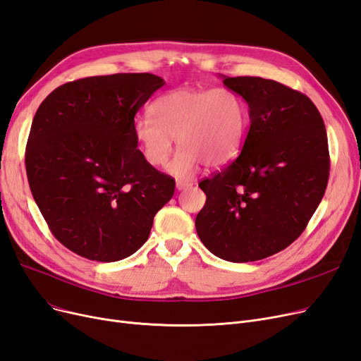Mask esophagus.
<instances>
[{"instance_id":"esophagus-1","label":"esophagus","mask_w":361,"mask_h":361,"mask_svg":"<svg viewBox=\"0 0 361 361\" xmlns=\"http://www.w3.org/2000/svg\"><path fill=\"white\" fill-rule=\"evenodd\" d=\"M190 186H192V182H188V180H176V188L180 191V190H186L190 188Z\"/></svg>"}]
</instances>
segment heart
Returning a JSON list of instances; mask_svg holds the SVG:
<instances>
[{"label":"heart","mask_w":361,"mask_h":361,"mask_svg":"<svg viewBox=\"0 0 361 361\" xmlns=\"http://www.w3.org/2000/svg\"><path fill=\"white\" fill-rule=\"evenodd\" d=\"M151 115L134 121V137L152 167L169 166L178 178H191L202 163L209 169L228 164L239 154L246 127L247 107L230 88H179L159 95Z\"/></svg>","instance_id":"obj_1"}]
</instances>
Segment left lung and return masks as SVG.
Listing matches in <instances>:
<instances>
[{
    "label": "left lung",
    "instance_id": "left-lung-1",
    "mask_svg": "<svg viewBox=\"0 0 361 361\" xmlns=\"http://www.w3.org/2000/svg\"><path fill=\"white\" fill-rule=\"evenodd\" d=\"M250 106L239 157L198 186V238L216 257L247 263L290 246L324 197L330 155L324 121L305 94L263 78H224Z\"/></svg>",
    "mask_w": 361,
    "mask_h": 361
}]
</instances>
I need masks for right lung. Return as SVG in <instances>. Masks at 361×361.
<instances>
[{
  "label": "right lung",
  "mask_w": 361,
  "mask_h": 361,
  "mask_svg": "<svg viewBox=\"0 0 361 361\" xmlns=\"http://www.w3.org/2000/svg\"><path fill=\"white\" fill-rule=\"evenodd\" d=\"M164 80L118 73L58 86L37 109L25 151L34 200L55 238L111 263L147 240L175 179L147 164L134 116Z\"/></svg>",
  "instance_id": "right-lung-1"
}]
</instances>
